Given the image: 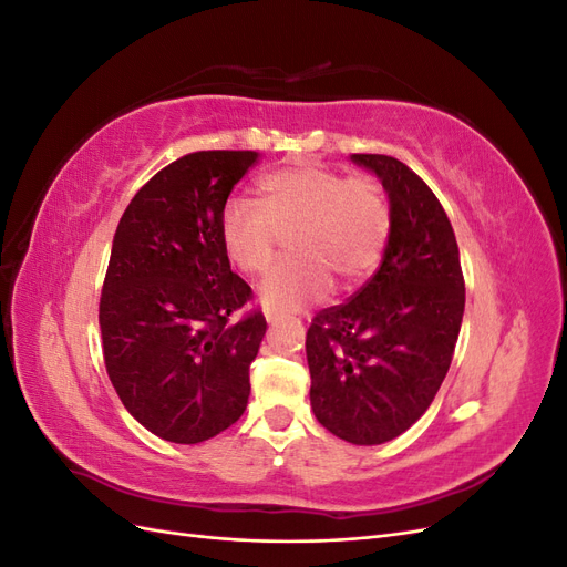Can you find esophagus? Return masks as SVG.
<instances>
[{
  "instance_id": "1",
  "label": "esophagus",
  "mask_w": 567,
  "mask_h": 567,
  "mask_svg": "<svg viewBox=\"0 0 567 567\" xmlns=\"http://www.w3.org/2000/svg\"><path fill=\"white\" fill-rule=\"evenodd\" d=\"M267 321H269V323H277V321H279V315H274V312L267 310Z\"/></svg>"
}]
</instances>
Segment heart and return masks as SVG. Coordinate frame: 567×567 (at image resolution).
Instances as JSON below:
<instances>
[{
	"label": "heart",
	"mask_w": 567,
	"mask_h": 567,
	"mask_svg": "<svg viewBox=\"0 0 567 567\" xmlns=\"http://www.w3.org/2000/svg\"><path fill=\"white\" fill-rule=\"evenodd\" d=\"M288 234L293 255L257 286L262 305L277 315L329 296L333 274L342 284H357L375 269L390 234L381 182L319 165L281 167L257 182V205L231 200L219 217L221 246L246 274L262 271Z\"/></svg>",
	"instance_id": "1"
}]
</instances>
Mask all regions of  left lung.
<instances>
[{"label": "left lung", "instance_id": "1", "mask_svg": "<svg viewBox=\"0 0 567 567\" xmlns=\"http://www.w3.org/2000/svg\"><path fill=\"white\" fill-rule=\"evenodd\" d=\"M352 161L381 179L390 200L383 262L307 331L317 421L352 444H383L431 406L450 371L466 305L452 221L427 184L379 153Z\"/></svg>", "mask_w": 567, "mask_h": 567}]
</instances>
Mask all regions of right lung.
Here are the masks:
<instances>
[{"label": "right lung", "mask_w": 567, "mask_h": 567, "mask_svg": "<svg viewBox=\"0 0 567 567\" xmlns=\"http://www.w3.org/2000/svg\"><path fill=\"white\" fill-rule=\"evenodd\" d=\"M255 151H196L153 175L113 236L99 302L104 362L120 402L146 431L196 444L234 425L248 404L262 312L231 271L219 217Z\"/></svg>", "instance_id": "1"}]
</instances>
